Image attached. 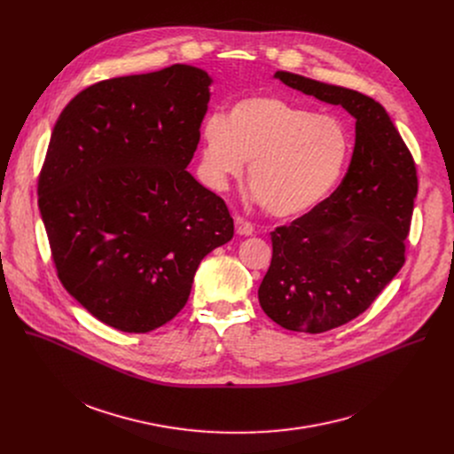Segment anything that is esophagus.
<instances>
[{"label": "esophagus", "mask_w": 454, "mask_h": 454, "mask_svg": "<svg viewBox=\"0 0 454 454\" xmlns=\"http://www.w3.org/2000/svg\"><path fill=\"white\" fill-rule=\"evenodd\" d=\"M235 231H237L239 235H242V237H247V235H251V233L254 231V228H253V224L247 223L246 219L235 217Z\"/></svg>", "instance_id": "1"}]
</instances>
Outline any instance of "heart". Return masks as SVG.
Returning a JSON list of instances; mask_svg holds the SVG:
<instances>
[{
	"label": "heart",
	"mask_w": 454,
	"mask_h": 454,
	"mask_svg": "<svg viewBox=\"0 0 454 454\" xmlns=\"http://www.w3.org/2000/svg\"><path fill=\"white\" fill-rule=\"evenodd\" d=\"M201 140L207 181L224 190L249 163L253 198L275 217L303 215L329 200L352 156L341 120L266 95L208 116Z\"/></svg>",
	"instance_id": "obj_1"
}]
</instances>
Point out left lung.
<instances>
[{"instance_id": "8db88e82", "label": "left lung", "mask_w": 454, "mask_h": 454, "mask_svg": "<svg viewBox=\"0 0 454 454\" xmlns=\"http://www.w3.org/2000/svg\"><path fill=\"white\" fill-rule=\"evenodd\" d=\"M286 86L341 106L356 120L348 172L319 207L271 231L258 301L280 327L319 334L364 312L404 264L417 170L390 114L373 98L303 75Z\"/></svg>"}]
</instances>
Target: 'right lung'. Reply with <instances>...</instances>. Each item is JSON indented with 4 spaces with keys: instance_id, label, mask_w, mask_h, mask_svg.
<instances>
[{
    "instance_id": "right-lung-1",
    "label": "right lung",
    "mask_w": 454,
    "mask_h": 454,
    "mask_svg": "<svg viewBox=\"0 0 454 454\" xmlns=\"http://www.w3.org/2000/svg\"><path fill=\"white\" fill-rule=\"evenodd\" d=\"M212 84L190 64L102 81L51 131L37 190L57 275L121 333L170 321L203 258L233 237L224 201L186 170Z\"/></svg>"
}]
</instances>
